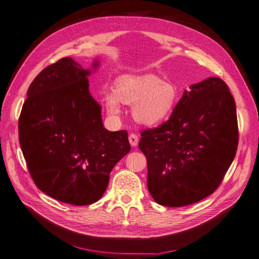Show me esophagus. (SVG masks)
<instances>
[{
	"label": "esophagus",
	"instance_id": "obj_1",
	"mask_svg": "<svg viewBox=\"0 0 259 259\" xmlns=\"http://www.w3.org/2000/svg\"><path fill=\"white\" fill-rule=\"evenodd\" d=\"M129 142H130L132 147H136V146H137L138 143H139V137L137 136L136 133H130V136H129Z\"/></svg>",
	"mask_w": 259,
	"mask_h": 259
}]
</instances>
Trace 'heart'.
Instances as JSON below:
<instances>
[{"instance_id": "heart-1", "label": "heart", "mask_w": 259, "mask_h": 259, "mask_svg": "<svg viewBox=\"0 0 259 259\" xmlns=\"http://www.w3.org/2000/svg\"><path fill=\"white\" fill-rule=\"evenodd\" d=\"M104 100L110 114L119 113V103L133 105L134 119L153 126L172 113L179 102V92L174 84L153 75L125 76L116 81L114 91L105 92Z\"/></svg>"}]
</instances>
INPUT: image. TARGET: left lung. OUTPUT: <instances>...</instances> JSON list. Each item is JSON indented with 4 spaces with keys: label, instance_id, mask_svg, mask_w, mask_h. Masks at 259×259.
I'll return each mask as SVG.
<instances>
[{
    "label": "left lung",
    "instance_id": "left-lung-1",
    "mask_svg": "<svg viewBox=\"0 0 259 259\" xmlns=\"http://www.w3.org/2000/svg\"><path fill=\"white\" fill-rule=\"evenodd\" d=\"M147 186L156 203L180 207L211 195L238 146L235 100L220 78L190 85L169 119L141 133Z\"/></svg>",
    "mask_w": 259,
    "mask_h": 259
}]
</instances>
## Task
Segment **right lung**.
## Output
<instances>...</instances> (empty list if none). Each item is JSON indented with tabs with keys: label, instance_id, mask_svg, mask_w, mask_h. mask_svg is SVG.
Returning <instances> with one entry per match:
<instances>
[{
	"label": "right lung",
	"instance_id": "add662e5",
	"mask_svg": "<svg viewBox=\"0 0 259 259\" xmlns=\"http://www.w3.org/2000/svg\"><path fill=\"white\" fill-rule=\"evenodd\" d=\"M90 74L70 57L47 66L30 83L19 118L20 146L36 186L80 206L103 197L111 170L131 149L126 130L104 127Z\"/></svg>",
	"mask_w": 259,
	"mask_h": 259
}]
</instances>
